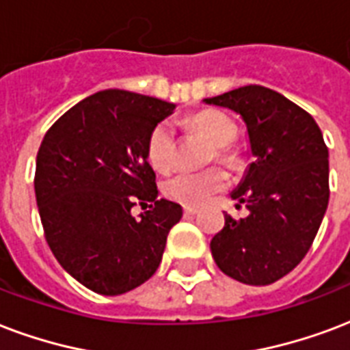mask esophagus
<instances>
[{
	"label": "esophagus",
	"instance_id": "34e87169",
	"mask_svg": "<svg viewBox=\"0 0 350 350\" xmlns=\"http://www.w3.org/2000/svg\"><path fill=\"white\" fill-rule=\"evenodd\" d=\"M183 215H185V217H194V215H198V209H196V207H185V209H183Z\"/></svg>",
	"mask_w": 350,
	"mask_h": 350
}]
</instances>
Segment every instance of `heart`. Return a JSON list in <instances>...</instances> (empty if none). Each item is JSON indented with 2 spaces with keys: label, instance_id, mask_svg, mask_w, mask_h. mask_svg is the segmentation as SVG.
I'll list each match as a JSON object with an SVG mask.
<instances>
[{
  "label": "heart",
  "instance_id": "obj_1",
  "mask_svg": "<svg viewBox=\"0 0 350 350\" xmlns=\"http://www.w3.org/2000/svg\"><path fill=\"white\" fill-rule=\"evenodd\" d=\"M187 126L194 130L205 139L217 146L215 154L222 163H233V152L229 150V145L237 137V126L234 122L220 111L204 110L196 116L187 119ZM146 154L150 163L157 169H169L174 163L176 157V133L172 122L161 121L152 128ZM228 187V176L222 170L211 169L204 172H189V170H178L170 174L163 181V193L174 202L185 205H202L211 200L213 194L220 193Z\"/></svg>",
  "mask_w": 350,
  "mask_h": 350
}]
</instances>
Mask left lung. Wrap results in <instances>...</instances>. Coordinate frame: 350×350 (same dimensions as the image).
Returning a JSON list of instances; mask_svg holds the SVG:
<instances>
[{"label":"left lung","mask_w":350,"mask_h":350,"mask_svg":"<svg viewBox=\"0 0 350 350\" xmlns=\"http://www.w3.org/2000/svg\"><path fill=\"white\" fill-rule=\"evenodd\" d=\"M205 104L239 113L253 163L231 198L246 218L226 215L211 253L231 279L264 286L279 281L310 250L329 205V148L303 108L264 86H244Z\"/></svg>","instance_id":"8db88e82"}]
</instances>
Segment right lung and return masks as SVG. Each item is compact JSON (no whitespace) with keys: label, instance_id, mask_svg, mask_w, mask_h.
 Masks as SVG:
<instances>
[{"label":"right lung","instance_id":"1","mask_svg":"<svg viewBox=\"0 0 350 350\" xmlns=\"http://www.w3.org/2000/svg\"><path fill=\"white\" fill-rule=\"evenodd\" d=\"M161 98L104 90L75 104L47 130L36 156L34 194L45 240L80 284L121 295L148 281L183 209L157 198L146 145L174 111ZM135 199L152 201L135 219Z\"/></svg>","mask_w":350,"mask_h":350}]
</instances>
